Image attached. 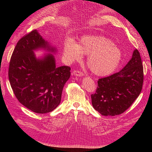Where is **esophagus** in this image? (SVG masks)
<instances>
[{"instance_id": "1", "label": "esophagus", "mask_w": 152, "mask_h": 152, "mask_svg": "<svg viewBox=\"0 0 152 152\" xmlns=\"http://www.w3.org/2000/svg\"><path fill=\"white\" fill-rule=\"evenodd\" d=\"M73 75H75V76H77V77H82L84 75V73L80 71L75 70L74 72H73Z\"/></svg>"}]
</instances>
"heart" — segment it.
I'll return each mask as SVG.
<instances>
[{
  "label": "heart",
  "mask_w": 152,
  "mask_h": 152,
  "mask_svg": "<svg viewBox=\"0 0 152 152\" xmlns=\"http://www.w3.org/2000/svg\"><path fill=\"white\" fill-rule=\"evenodd\" d=\"M64 55L70 61L79 60L82 54L88 55L87 65L92 73L103 77L116 70L122 59V52L111 40L103 36H84L78 45L72 40L64 45Z\"/></svg>",
  "instance_id": "heart-1"
}]
</instances>
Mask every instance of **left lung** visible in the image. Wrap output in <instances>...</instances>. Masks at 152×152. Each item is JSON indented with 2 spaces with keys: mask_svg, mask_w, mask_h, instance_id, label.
<instances>
[{
  "mask_svg": "<svg viewBox=\"0 0 152 152\" xmlns=\"http://www.w3.org/2000/svg\"><path fill=\"white\" fill-rule=\"evenodd\" d=\"M143 66L138 50L121 71L98 80L96 93L91 94L94 108L104 116L121 114L140 95L143 84Z\"/></svg>",
  "mask_w": 152,
  "mask_h": 152,
  "instance_id": "obj_1",
  "label": "left lung"
}]
</instances>
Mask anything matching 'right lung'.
<instances>
[{
  "label": "right lung",
  "mask_w": 152,
  "mask_h": 152,
  "mask_svg": "<svg viewBox=\"0 0 152 152\" xmlns=\"http://www.w3.org/2000/svg\"><path fill=\"white\" fill-rule=\"evenodd\" d=\"M57 49L34 30L18 41L9 68V80L20 103L31 111L45 113L53 111L61 102L63 87L70 77V67L56 66L51 54L37 58L34 50Z\"/></svg>",
  "instance_id": "add662e5"
}]
</instances>
